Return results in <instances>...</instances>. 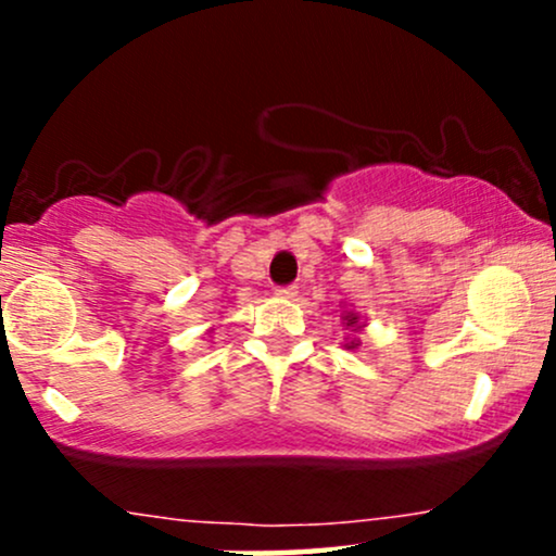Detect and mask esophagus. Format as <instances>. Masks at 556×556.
Masks as SVG:
<instances>
[{
  "instance_id": "obj_1",
  "label": "esophagus",
  "mask_w": 556,
  "mask_h": 556,
  "mask_svg": "<svg viewBox=\"0 0 556 556\" xmlns=\"http://www.w3.org/2000/svg\"><path fill=\"white\" fill-rule=\"evenodd\" d=\"M277 298L295 300V298H298V287H279V290H277Z\"/></svg>"
}]
</instances>
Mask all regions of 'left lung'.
I'll list each match as a JSON object with an SVG mask.
<instances>
[{"mask_svg":"<svg viewBox=\"0 0 556 556\" xmlns=\"http://www.w3.org/2000/svg\"><path fill=\"white\" fill-rule=\"evenodd\" d=\"M340 308H342L340 321H342V327L348 329V337H344V340H342V348L344 350H358L361 344H363L358 334L368 327L366 318H363L358 311H355L353 305H348V303H340Z\"/></svg>","mask_w":556,"mask_h":556,"instance_id":"obj_1","label":"left lung"}]
</instances>
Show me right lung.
I'll list each match as a JSON object with an SVG mask.
<instances>
[{
	"label": "right lung",
	"instance_id": "obj_1",
	"mask_svg": "<svg viewBox=\"0 0 556 556\" xmlns=\"http://www.w3.org/2000/svg\"><path fill=\"white\" fill-rule=\"evenodd\" d=\"M206 331H212V329H206Z\"/></svg>",
	"mask_w": 556,
	"mask_h": 556
}]
</instances>
